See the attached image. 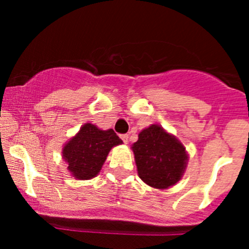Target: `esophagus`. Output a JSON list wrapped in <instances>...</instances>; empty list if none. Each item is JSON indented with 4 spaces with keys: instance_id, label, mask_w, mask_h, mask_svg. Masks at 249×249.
I'll list each match as a JSON object with an SVG mask.
<instances>
[{
    "instance_id": "obj_1",
    "label": "esophagus",
    "mask_w": 249,
    "mask_h": 249,
    "mask_svg": "<svg viewBox=\"0 0 249 249\" xmlns=\"http://www.w3.org/2000/svg\"><path fill=\"white\" fill-rule=\"evenodd\" d=\"M121 138H122V141L124 142V143H128V141H129L128 135H121Z\"/></svg>"
}]
</instances>
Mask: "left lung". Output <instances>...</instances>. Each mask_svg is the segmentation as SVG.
Returning a JSON list of instances; mask_svg holds the SVG:
<instances>
[{
    "instance_id": "left-lung-1",
    "label": "left lung",
    "mask_w": 249,
    "mask_h": 249,
    "mask_svg": "<svg viewBox=\"0 0 249 249\" xmlns=\"http://www.w3.org/2000/svg\"><path fill=\"white\" fill-rule=\"evenodd\" d=\"M140 178L158 190L175 186L183 176L187 155L183 144L160 124H151L140 132L138 141L132 144Z\"/></svg>"
}]
</instances>
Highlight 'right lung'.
Masks as SVG:
<instances>
[{
  "mask_svg": "<svg viewBox=\"0 0 249 249\" xmlns=\"http://www.w3.org/2000/svg\"><path fill=\"white\" fill-rule=\"evenodd\" d=\"M122 143L113 129H102L86 123L62 149L67 169L77 179H91L100 173L112 147Z\"/></svg>",
  "mask_w": 249,
  "mask_h": 249,
  "instance_id": "add662e5",
  "label": "right lung"
}]
</instances>
